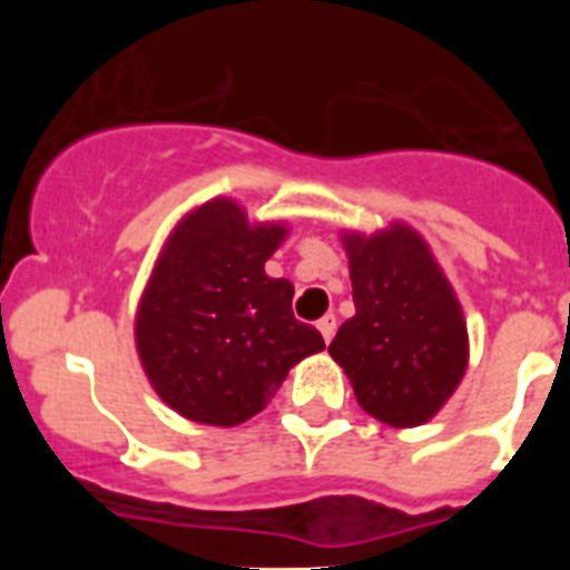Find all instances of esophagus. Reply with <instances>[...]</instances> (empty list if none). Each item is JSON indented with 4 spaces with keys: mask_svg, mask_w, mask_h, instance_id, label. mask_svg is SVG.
<instances>
[{
    "mask_svg": "<svg viewBox=\"0 0 570 570\" xmlns=\"http://www.w3.org/2000/svg\"><path fill=\"white\" fill-rule=\"evenodd\" d=\"M316 328H320L322 340L331 342V340H334V331H336V316L334 314H325L320 322H316Z\"/></svg>",
    "mask_w": 570,
    "mask_h": 570,
    "instance_id": "34e87169",
    "label": "esophagus"
}]
</instances>
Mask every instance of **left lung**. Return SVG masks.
<instances>
[{
	"mask_svg": "<svg viewBox=\"0 0 570 570\" xmlns=\"http://www.w3.org/2000/svg\"><path fill=\"white\" fill-rule=\"evenodd\" d=\"M356 314L328 354L365 414L391 428L434 420L468 367V328L440 262L405 223L342 234Z\"/></svg>",
	"mask_w": 570,
	"mask_h": 570,
	"instance_id": "1",
	"label": "left lung"
}]
</instances>
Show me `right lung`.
Wrapping results in <instances>:
<instances>
[{
  "mask_svg": "<svg viewBox=\"0 0 570 570\" xmlns=\"http://www.w3.org/2000/svg\"><path fill=\"white\" fill-rule=\"evenodd\" d=\"M285 223H250L216 196L185 214L136 308V354L176 414L234 428L256 416L291 367L320 354V331L294 320V285L265 274Z\"/></svg>",
  "mask_w": 570,
  "mask_h": 570,
  "instance_id": "right-lung-1",
  "label": "right lung"
}]
</instances>
